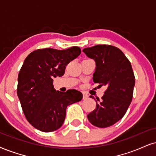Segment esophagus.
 Masks as SVG:
<instances>
[{"instance_id":"esophagus-1","label":"esophagus","mask_w":156,"mask_h":156,"mask_svg":"<svg viewBox=\"0 0 156 156\" xmlns=\"http://www.w3.org/2000/svg\"><path fill=\"white\" fill-rule=\"evenodd\" d=\"M87 98H88L87 94H86V93H83V99H84V100H85V99H87Z\"/></svg>"}]
</instances>
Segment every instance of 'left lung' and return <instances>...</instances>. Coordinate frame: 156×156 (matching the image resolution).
I'll use <instances>...</instances> for the list:
<instances>
[{"instance_id":"left-lung-1","label":"left lung","mask_w":156,"mask_h":156,"mask_svg":"<svg viewBox=\"0 0 156 156\" xmlns=\"http://www.w3.org/2000/svg\"><path fill=\"white\" fill-rule=\"evenodd\" d=\"M82 51L95 61L93 82L107 88L101 101L90 97L95 100L96 108L87 119L94 126L108 127L122 119L132 102L135 80L131 63L112 45H98Z\"/></svg>"}]
</instances>
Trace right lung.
Wrapping results in <instances>:
<instances>
[{
	"mask_svg": "<svg viewBox=\"0 0 156 156\" xmlns=\"http://www.w3.org/2000/svg\"><path fill=\"white\" fill-rule=\"evenodd\" d=\"M81 53L76 46L66 50H36L25 58L18 75V95L30 124L44 132L62 126L68 105L80 101L82 93L76 90L56 91L53 78L63 76L66 66Z\"/></svg>",
	"mask_w": 156,
	"mask_h": 156,
	"instance_id": "add662e5",
	"label": "right lung"
}]
</instances>
